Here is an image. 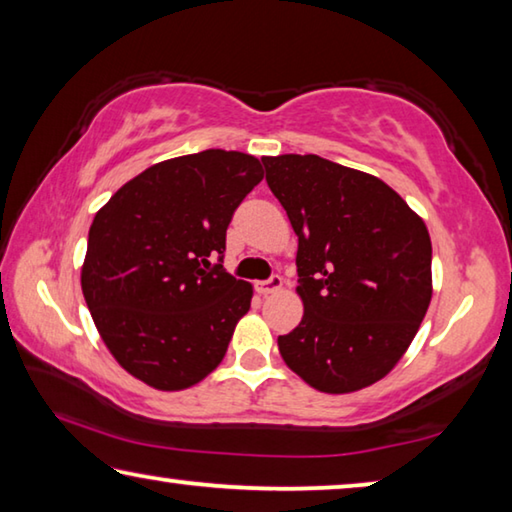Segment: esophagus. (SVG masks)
I'll list each match as a JSON object with an SVG mask.
<instances>
[{"mask_svg":"<svg viewBox=\"0 0 512 512\" xmlns=\"http://www.w3.org/2000/svg\"><path fill=\"white\" fill-rule=\"evenodd\" d=\"M255 289H257V293H262V296H268V293L280 291L282 289V277L280 275H271V277H268V280L257 282Z\"/></svg>","mask_w":512,"mask_h":512,"instance_id":"esophagus-1","label":"esophagus"}]
</instances>
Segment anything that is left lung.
Returning a JSON list of instances; mask_svg holds the SVG:
<instances>
[{
    "instance_id": "left-lung-1",
    "label": "left lung",
    "mask_w": 512,
    "mask_h": 512,
    "mask_svg": "<svg viewBox=\"0 0 512 512\" xmlns=\"http://www.w3.org/2000/svg\"><path fill=\"white\" fill-rule=\"evenodd\" d=\"M266 183L298 235L300 325L277 339L320 393H354L395 368L431 302V239L404 198L320 155H266Z\"/></svg>"
}]
</instances>
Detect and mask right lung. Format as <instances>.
<instances>
[{"label":"right lung","mask_w":512,"mask_h":512,"mask_svg":"<svg viewBox=\"0 0 512 512\" xmlns=\"http://www.w3.org/2000/svg\"><path fill=\"white\" fill-rule=\"evenodd\" d=\"M262 178L248 153L180 155L128 180L94 216L81 289L106 348L135 379L183 391L223 361L253 298L223 271L225 230Z\"/></svg>","instance_id":"add662e5"}]
</instances>
